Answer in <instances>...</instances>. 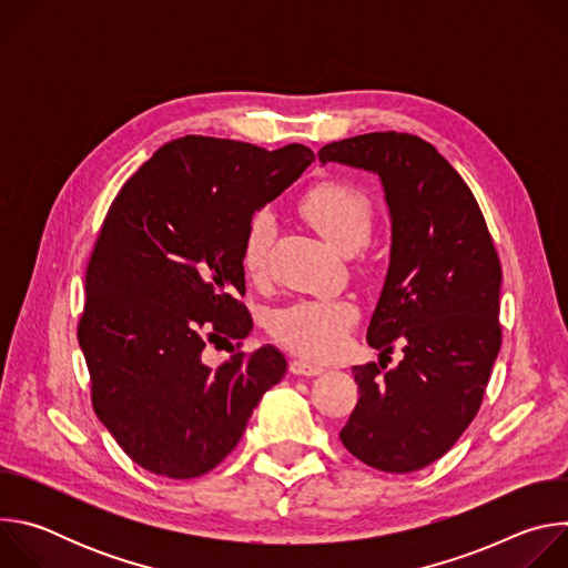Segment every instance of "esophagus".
I'll return each mask as SVG.
<instances>
[{"label":"esophagus","instance_id":"34e87169","mask_svg":"<svg viewBox=\"0 0 568 568\" xmlns=\"http://www.w3.org/2000/svg\"><path fill=\"white\" fill-rule=\"evenodd\" d=\"M290 371H292L294 375H305V377H312V375H318V373H323V366H318V364H312V362H307V359H294V362L290 364Z\"/></svg>","mask_w":568,"mask_h":568}]
</instances>
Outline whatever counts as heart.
<instances>
[{
  "instance_id": "obj_1",
  "label": "heart",
  "mask_w": 568,
  "mask_h": 568,
  "mask_svg": "<svg viewBox=\"0 0 568 568\" xmlns=\"http://www.w3.org/2000/svg\"><path fill=\"white\" fill-rule=\"evenodd\" d=\"M301 215L342 254L357 252L371 235L373 206L368 197L344 182L314 184L298 202ZM274 233L267 211L252 217L240 245V265L250 281H263ZM357 318L355 303L346 298H301L270 316L272 337L307 359H333L344 351L346 335Z\"/></svg>"
}]
</instances>
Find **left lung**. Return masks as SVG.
<instances>
[{"mask_svg": "<svg viewBox=\"0 0 568 568\" xmlns=\"http://www.w3.org/2000/svg\"><path fill=\"white\" fill-rule=\"evenodd\" d=\"M375 173L390 215L388 272L366 339L379 364L353 366L357 407L339 432L362 463L407 474L447 454L474 420L501 348V263L463 178L427 141L371 132L318 150ZM403 362L381 373L392 342Z\"/></svg>", "mask_w": 568, "mask_h": 568, "instance_id": "obj_1", "label": "left lung"}]
</instances>
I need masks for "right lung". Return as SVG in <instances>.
Listing matches in <instances>:
<instances>
[{
  "instance_id": "obj_1",
  "label": "right lung",
  "mask_w": 568,
  "mask_h": 568,
  "mask_svg": "<svg viewBox=\"0 0 568 568\" xmlns=\"http://www.w3.org/2000/svg\"><path fill=\"white\" fill-rule=\"evenodd\" d=\"M312 161L301 143L270 152L191 134L159 148L112 202L88 265L78 344L99 420L143 469L211 471L283 379L287 362L270 344L250 355L231 344L217 368L202 351L252 333L240 301L242 237Z\"/></svg>"
}]
</instances>
